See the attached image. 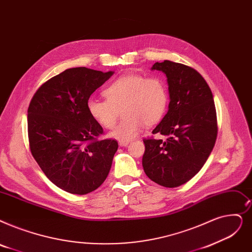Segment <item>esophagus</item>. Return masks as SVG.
<instances>
[{"label":"esophagus","instance_id":"1","mask_svg":"<svg viewBox=\"0 0 252 252\" xmlns=\"http://www.w3.org/2000/svg\"><path fill=\"white\" fill-rule=\"evenodd\" d=\"M128 143H129V141H125V140H120V141L118 142L119 146H122V147H124V146H127V145H128Z\"/></svg>","mask_w":252,"mask_h":252}]
</instances>
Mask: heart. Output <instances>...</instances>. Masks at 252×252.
Segmentation results:
<instances>
[{"label": "heart", "instance_id": "b5f03b06", "mask_svg": "<svg viewBox=\"0 0 252 252\" xmlns=\"http://www.w3.org/2000/svg\"><path fill=\"white\" fill-rule=\"evenodd\" d=\"M106 100L91 97L87 110L95 123L105 128H112L123 111L125 116L110 133L118 140H129L138 135L143 125L158 124L166 112L168 91L160 79L126 74L116 79L104 91Z\"/></svg>", "mask_w": 252, "mask_h": 252}]
</instances>
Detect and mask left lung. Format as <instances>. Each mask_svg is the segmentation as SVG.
<instances>
[{"label":"left lung","instance_id":"left-lung-1","mask_svg":"<svg viewBox=\"0 0 252 252\" xmlns=\"http://www.w3.org/2000/svg\"><path fill=\"white\" fill-rule=\"evenodd\" d=\"M151 70L167 76L169 110L152 130L167 139L143 140L142 166L152 181L177 188L202 169L214 147L217 118L213 94L202 75L189 65L163 61Z\"/></svg>","mask_w":252,"mask_h":252}]
</instances>
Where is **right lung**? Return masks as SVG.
Listing matches in <instances>:
<instances>
[{
  "mask_svg": "<svg viewBox=\"0 0 252 252\" xmlns=\"http://www.w3.org/2000/svg\"><path fill=\"white\" fill-rule=\"evenodd\" d=\"M112 71L68 69L43 83L28 109L32 156L46 177L74 194L94 191L107 178L118 143L99 140L104 132L87 110L92 94Z\"/></svg>",
  "mask_w": 252,
  "mask_h": 252,
  "instance_id": "1",
  "label": "right lung"
}]
</instances>
